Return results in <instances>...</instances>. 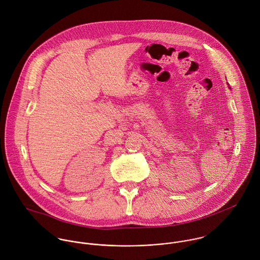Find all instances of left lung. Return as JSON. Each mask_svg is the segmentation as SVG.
<instances>
[{"mask_svg":"<svg viewBox=\"0 0 260 260\" xmlns=\"http://www.w3.org/2000/svg\"><path fill=\"white\" fill-rule=\"evenodd\" d=\"M227 84H228V83H227ZM228 88H229V89H231V87H229V84H228Z\"/></svg>","mask_w":260,"mask_h":260,"instance_id":"left-lung-1","label":"left lung"}]
</instances>
